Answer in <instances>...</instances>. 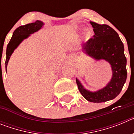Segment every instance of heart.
Listing matches in <instances>:
<instances>
[{
	"label": "heart",
	"mask_w": 134,
	"mask_h": 134,
	"mask_svg": "<svg viewBox=\"0 0 134 134\" xmlns=\"http://www.w3.org/2000/svg\"><path fill=\"white\" fill-rule=\"evenodd\" d=\"M85 33H86V34H88V31H85Z\"/></svg>",
	"instance_id": "heart-1"
}]
</instances>
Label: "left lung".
Wrapping results in <instances>:
<instances>
[{
	"label": "left lung",
	"mask_w": 134,
	"mask_h": 134,
	"mask_svg": "<svg viewBox=\"0 0 134 134\" xmlns=\"http://www.w3.org/2000/svg\"><path fill=\"white\" fill-rule=\"evenodd\" d=\"M94 28V35L83 45L86 53L97 60L103 59L111 65L113 77L103 89L95 93L86 91L76 79L79 91L90 102L100 103L112 100L120 93L127 79V60L124 47L118 33L107 25L90 22Z\"/></svg>",
	"instance_id": "1"
}]
</instances>
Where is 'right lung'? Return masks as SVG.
I'll return each instance as SVG.
<instances>
[{
	"instance_id": "right-lung-1",
	"label": "right lung",
	"mask_w": 134,
	"mask_h": 134,
	"mask_svg": "<svg viewBox=\"0 0 134 134\" xmlns=\"http://www.w3.org/2000/svg\"><path fill=\"white\" fill-rule=\"evenodd\" d=\"M43 25V23L41 21H36L34 23L20 26L15 29L9 43L7 45V52H6L7 58H6L5 61L6 70H7V64H8L9 58L15 48L20 44L21 41L24 39L27 38L30 34L41 29Z\"/></svg>"
}]
</instances>
